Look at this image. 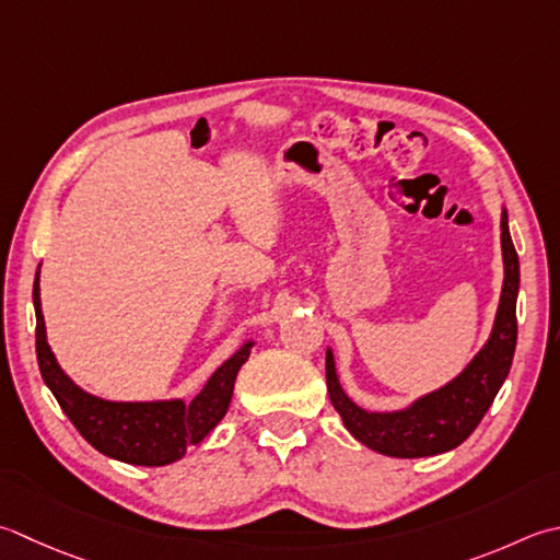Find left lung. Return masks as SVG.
<instances>
[{
	"label": "left lung",
	"mask_w": 560,
	"mask_h": 560,
	"mask_svg": "<svg viewBox=\"0 0 560 560\" xmlns=\"http://www.w3.org/2000/svg\"><path fill=\"white\" fill-rule=\"evenodd\" d=\"M500 230L505 281H502L495 325H492V332L483 349L446 386L427 393V396L418 398L405 410L369 412L359 408L339 386L335 357L327 349V393H330L335 410L339 412L347 430L354 434V440L386 456L420 458L452 452V448L466 442L478 422L483 420V415L488 412L500 386L510 374L514 345H517L520 259L510 237L508 211H502Z\"/></svg>",
	"instance_id": "left-lung-1"
}]
</instances>
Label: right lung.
<instances>
[{"label": "right lung", "instance_id": "obj_1", "mask_svg": "<svg viewBox=\"0 0 560 560\" xmlns=\"http://www.w3.org/2000/svg\"><path fill=\"white\" fill-rule=\"evenodd\" d=\"M33 308H36V357L40 376L60 402L62 412L86 442L104 456L133 466H167L179 462L191 444L203 442L208 432L225 418L233 400V386L240 366L255 342H245L237 352L215 369L203 390L191 400L116 402L82 390L60 369L46 339V323L40 311L38 273L33 281Z\"/></svg>", "mask_w": 560, "mask_h": 560}]
</instances>
